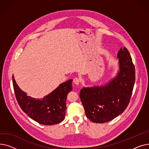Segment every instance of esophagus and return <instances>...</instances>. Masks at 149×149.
Masks as SVG:
<instances>
[{"mask_svg": "<svg viewBox=\"0 0 149 149\" xmlns=\"http://www.w3.org/2000/svg\"><path fill=\"white\" fill-rule=\"evenodd\" d=\"M73 81H74V83L75 84L78 85V84H79V83H80V79H79V78L75 77V78H74V79Z\"/></svg>", "mask_w": 149, "mask_h": 149, "instance_id": "esophagus-1", "label": "esophagus"}]
</instances>
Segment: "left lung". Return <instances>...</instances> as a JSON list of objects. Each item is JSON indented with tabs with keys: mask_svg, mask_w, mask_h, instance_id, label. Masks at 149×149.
<instances>
[{
	"mask_svg": "<svg viewBox=\"0 0 149 149\" xmlns=\"http://www.w3.org/2000/svg\"><path fill=\"white\" fill-rule=\"evenodd\" d=\"M120 70L106 85L83 88L80 98L86 116L91 121L104 123L121 114L127 107L135 81V69L126 47L118 52Z\"/></svg>",
	"mask_w": 149,
	"mask_h": 149,
	"instance_id": "obj_1",
	"label": "left lung"
}]
</instances>
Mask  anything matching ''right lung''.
<instances>
[{"instance_id":"1","label":"right lung","mask_w":149,"mask_h":149,"mask_svg":"<svg viewBox=\"0 0 149 149\" xmlns=\"http://www.w3.org/2000/svg\"><path fill=\"white\" fill-rule=\"evenodd\" d=\"M13 84L15 97L22 110L31 119L44 125L60 123L65 119L66 101L68 93L72 91L70 79L59 85L43 99H35L27 95L17 86L13 75Z\"/></svg>"}]
</instances>
